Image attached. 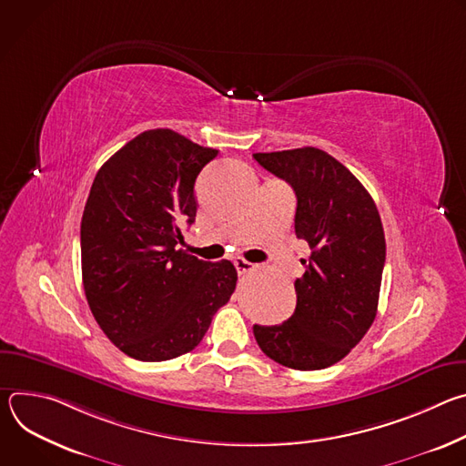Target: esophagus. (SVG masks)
<instances>
[{
    "label": "esophagus",
    "instance_id": "esophagus-1",
    "mask_svg": "<svg viewBox=\"0 0 466 466\" xmlns=\"http://www.w3.org/2000/svg\"><path fill=\"white\" fill-rule=\"evenodd\" d=\"M234 265H236V271H238L239 275H245V273H248V271H252V269L256 268L254 263L247 261V259H245V258H241V256L234 258Z\"/></svg>",
    "mask_w": 466,
    "mask_h": 466
}]
</instances>
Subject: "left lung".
Segmentation results:
<instances>
[{
  "label": "left lung",
  "instance_id": "1",
  "mask_svg": "<svg viewBox=\"0 0 466 466\" xmlns=\"http://www.w3.org/2000/svg\"><path fill=\"white\" fill-rule=\"evenodd\" d=\"M252 157L293 187L295 234L311 248L295 280V313L282 324H254L256 343L284 367L326 369L363 339L378 311L385 263L378 208L363 184L317 147Z\"/></svg>",
  "mask_w": 466,
  "mask_h": 466
}]
</instances>
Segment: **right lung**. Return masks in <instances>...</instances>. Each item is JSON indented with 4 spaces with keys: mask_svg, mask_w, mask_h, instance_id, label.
<instances>
[{
    "mask_svg": "<svg viewBox=\"0 0 466 466\" xmlns=\"http://www.w3.org/2000/svg\"><path fill=\"white\" fill-rule=\"evenodd\" d=\"M218 153L153 128L94 178L81 221L85 295L105 336L130 358L167 361L193 350L236 289L228 259L178 248L180 228L197 216V175Z\"/></svg>",
    "mask_w": 466,
    "mask_h": 466,
    "instance_id": "1",
    "label": "right lung"
}]
</instances>
